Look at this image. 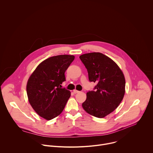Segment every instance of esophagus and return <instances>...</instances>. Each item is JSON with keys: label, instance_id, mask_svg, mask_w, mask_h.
Segmentation results:
<instances>
[{"label": "esophagus", "instance_id": "esophagus-1", "mask_svg": "<svg viewBox=\"0 0 153 153\" xmlns=\"http://www.w3.org/2000/svg\"><path fill=\"white\" fill-rule=\"evenodd\" d=\"M80 91H77V90H74V91H73V93H74V94H76V93H79Z\"/></svg>", "mask_w": 153, "mask_h": 153}]
</instances>
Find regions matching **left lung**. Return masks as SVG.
<instances>
[{"label": "left lung", "instance_id": "1", "mask_svg": "<svg viewBox=\"0 0 153 153\" xmlns=\"http://www.w3.org/2000/svg\"><path fill=\"white\" fill-rule=\"evenodd\" d=\"M79 58L88 71L89 80L97 83L95 90L86 93L82 107L88 114L103 118L114 111L123 98L124 75L118 65L102 53L84 54Z\"/></svg>", "mask_w": 153, "mask_h": 153}]
</instances>
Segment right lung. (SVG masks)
<instances>
[{
  "label": "right lung",
  "instance_id": "right-lung-1",
  "mask_svg": "<svg viewBox=\"0 0 153 153\" xmlns=\"http://www.w3.org/2000/svg\"><path fill=\"white\" fill-rule=\"evenodd\" d=\"M74 59L71 55H59L41 62L27 85L28 101L40 117L51 120L63 111L71 92L61 88L65 73Z\"/></svg>",
  "mask_w": 153,
  "mask_h": 153
}]
</instances>
